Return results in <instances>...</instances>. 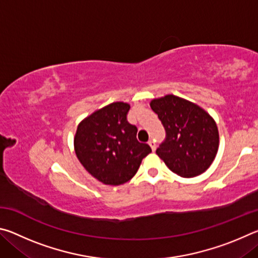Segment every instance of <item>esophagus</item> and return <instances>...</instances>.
I'll use <instances>...</instances> for the list:
<instances>
[{"instance_id":"esophagus-1","label":"esophagus","mask_w":258,"mask_h":258,"mask_svg":"<svg viewBox=\"0 0 258 258\" xmlns=\"http://www.w3.org/2000/svg\"><path fill=\"white\" fill-rule=\"evenodd\" d=\"M148 143H149V146L151 147V149H152V151H155L156 150V142H155V140H149V142H148Z\"/></svg>"}]
</instances>
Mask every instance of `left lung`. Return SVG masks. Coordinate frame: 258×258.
Instances as JSON below:
<instances>
[{
  "label": "left lung",
  "instance_id": "1",
  "mask_svg": "<svg viewBox=\"0 0 258 258\" xmlns=\"http://www.w3.org/2000/svg\"><path fill=\"white\" fill-rule=\"evenodd\" d=\"M150 107L166 131L156 154L182 177L200 175L212 165L218 150V130L208 112L194 102L167 94Z\"/></svg>",
  "mask_w": 258,
  "mask_h": 258
}]
</instances>
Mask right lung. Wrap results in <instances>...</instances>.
<instances>
[{"instance_id":"obj_1","label":"right lung","mask_w":258,"mask_h":258,"mask_svg":"<svg viewBox=\"0 0 258 258\" xmlns=\"http://www.w3.org/2000/svg\"><path fill=\"white\" fill-rule=\"evenodd\" d=\"M130 104L112 102L91 113L77 126L74 147L78 160L91 175L107 185L132 178L151 152L138 141L135 125L127 121Z\"/></svg>"}]
</instances>
